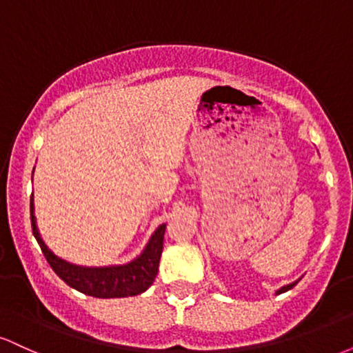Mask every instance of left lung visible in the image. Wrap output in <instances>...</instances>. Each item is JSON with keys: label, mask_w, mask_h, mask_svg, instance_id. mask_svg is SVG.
I'll return each instance as SVG.
<instances>
[{"label": "left lung", "mask_w": 353, "mask_h": 353, "mask_svg": "<svg viewBox=\"0 0 353 353\" xmlns=\"http://www.w3.org/2000/svg\"><path fill=\"white\" fill-rule=\"evenodd\" d=\"M299 282V281H297ZM297 282H292V283H289V285H285V287H282V289H279L277 290V294H282V292H287V290H290V289H292V287L295 285V283H297Z\"/></svg>", "instance_id": "obj_1"}]
</instances>
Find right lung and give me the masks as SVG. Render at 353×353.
<instances>
[{"instance_id": "right-lung-1", "label": "right lung", "mask_w": 353, "mask_h": 353, "mask_svg": "<svg viewBox=\"0 0 353 353\" xmlns=\"http://www.w3.org/2000/svg\"><path fill=\"white\" fill-rule=\"evenodd\" d=\"M30 208L31 228H33V234L39 247H41L48 264L72 289L98 299H117L139 295L144 290H148L149 285H152L157 275V269H159L161 254H163L165 224L157 228L143 254L129 264L112 267H81L63 261L48 249V245L39 236L38 228H36L33 199H31Z\"/></svg>"}]
</instances>
